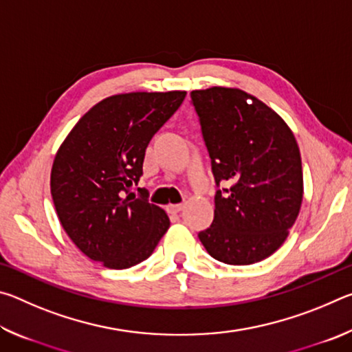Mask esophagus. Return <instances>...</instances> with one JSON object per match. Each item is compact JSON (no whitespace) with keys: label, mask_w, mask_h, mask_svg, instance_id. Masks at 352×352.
Wrapping results in <instances>:
<instances>
[{"label":"esophagus","mask_w":352,"mask_h":352,"mask_svg":"<svg viewBox=\"0 0 352 352\" xmlns=\"http://www.w3.org/2000/svg\"><path fill=\"white\" fill-rule=\"evenodd\" d=\"M183 206H184L183 204H170V205H168V211L172 214H177L183 210Z\"/></svg>","instance_id":"1"}]
</instances>
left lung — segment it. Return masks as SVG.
Instances as JSON below:
<instances>
[{
    "label": "left lung",
    "mask_w": 352,
    "mask_h": 352,
    "mask_svg": "<svg viewBox=\"0 0 352 352\" xmlns=\"http://www.w3.org/2000/svg\"><path fill=\"white\" fill-rule=\"evenodd\" d=\"M217 186L214 220L199 239L214 259L248 265L287 239L302 201L296 140L284 119L239 88L190 93Z\"/></svg>",
    "instance_id": "obj_1"
}]
</instances>
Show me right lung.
<instances>
[{
  "instance_id": "obj_1",
  "label": "right lung",
  "mask_w": 352,
  "mask_h": 352,
  "mask_svg": "<svg viewBox=\"0 0 352 352\" xmlns=\"http://www.w3.org/2000/svg\"><path fill=\"white\" fill-rule=\"evenodd\" d=\"M186 91L124 93L91 107L68 133L51 169V195L69 239L94 262L122 270L153 253L169 228L164 210L132 192L152 136Z\"/></svg>"
}]
</instances>
